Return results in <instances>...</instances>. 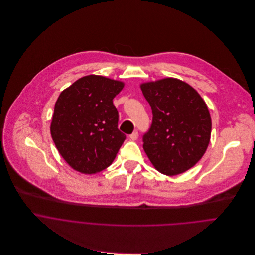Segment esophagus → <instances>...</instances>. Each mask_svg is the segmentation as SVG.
Here are the masks:
<instances>
[{
  "mask_svg": "<svg viewBox=\"0 0 255 255\" xmlns=\"http://www.w3.org/2000/svg\"><path fill=\"white\" fill-rule=\"evenodd\" d=\"M137 137H138V132H137V131H133V132L129 135V138H130L131 140H136Z\"/></svg>",
  "mask_w": 255,
  "mask_h": 255,
  "instance_id": "esophagus-1",
  "label": "esophagus"
}]
</instances>
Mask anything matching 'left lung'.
I'll return each instance as SVG.
<instances>
[{
  "label": "left lung",
  "mask_w": 255,
  "mask_h": 255,
  "mask_svg": "<svg viewBox=\"0 0 255 255\" xmlns=\"http://www.w3.org/2000/svg\"><path fill=\"white\" fill-rule=\"evenodd\" d=\"M152 112L142 136L147 158L160 173L175 176L195 166L208 147L212 122L205 101L188 83L164 78L140 84Z\"/></svg>",
  "instance_id": "8db88e82"
}]
</instances>
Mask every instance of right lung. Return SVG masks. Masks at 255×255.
Listing matches in <instances>:
<instances>
[{
    "instance_id": "add662e5",
    "label": "right lung",
    "mask_w": 255,
    "mask_h": 255,
    "mask_svg": "<svg viewBox=\"0 0 255 255\" xmlns=\"http://www.w3.org/2000/svg\"><path fill=\"white\" fill-rule=\"evenodd\" d=\"M125 83L87 75L64 89L54 108L51 136L66 163L82 174L110 167L126 139L113 99Z\"/></svg>"
}]
</instances>
